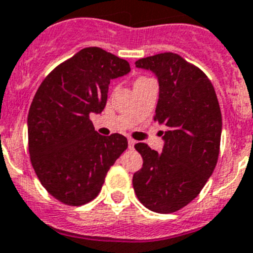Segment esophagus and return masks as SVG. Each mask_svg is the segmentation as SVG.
<instances>
[{
  "instance_id": "esophagus-1",
  "label": "esophagus",
  "mask_w": 253,
  "mask_h": 253,
  "mask_svg": "<svg viewBox=\"0 0 253 253\" xmlns=\"http://www.w3.org/2000/svg\"><path fill=\"white\" fill-rule=\"evenodd\" d=\"M135 144H136L135 140L128 139V148H129V149H133V148H135Z\"/></svg>"
}]
</instances>
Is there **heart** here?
<instances>
[{
	"label": "heart",
	"instance_id": "1",
	"mask_svg": "<svg viewBox=\"0 0 253 253\" xmlns=\"http://www.w3.org/2000/svg\"><path fill=\"white\" fill-rule=\"evenodd\" d=\"M146 80H149V79H146V78H139V79H137V80H136L135 84H139V83H142V81H146Z\"/></svg>",
	"mask_w": 253,
	"mask_h": 253
}]
</instances>
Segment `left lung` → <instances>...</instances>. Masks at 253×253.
Segmentation results:
<instances>
[{
  "instance_id": "1",
  "label": "left lung",
  "mask_w": 253,
  "mask_h": 253,
  "mask_svg": "<svg viewBox=\"0 0 253 253\" xmlns=\"http://www.w3.org/2000/svg\"><path fill=\"white\" fill-rule=\"evenodd\" d=\"M159 83L155 117L166 127L163 150L135 145L142 168L132 184L140 203L160 214L174 212L203 190L218 162L221 113L211 81L175 53H160L136 61Z\"/></svg>"
}]
</instances>
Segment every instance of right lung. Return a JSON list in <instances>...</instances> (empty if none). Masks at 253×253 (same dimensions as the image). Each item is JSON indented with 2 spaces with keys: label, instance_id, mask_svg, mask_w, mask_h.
Returning <instances> with one entry per match:
<instances>
[{
  "label": "right lung",
  "instance_id": "obj_1",
  "mask_svg": "<svg viewBox=\"0 0 253 253\" xmlns=\"http://www.w3.org/2000/svg\"><path fill=\"white\" fill-rule=\"evenodd\" d=\"M129 71L126 60L84 48L57 66L35 93L28 114L30 160L43 187L66 205L95 199L127 149L124 135H99L89 117L104 109L111 80Z\"/></svg>",
  "mask_w": 253,
  "mask_h": 253
}]
</instances>
